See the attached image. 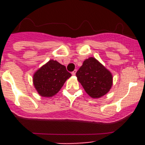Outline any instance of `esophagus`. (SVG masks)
<instances>
[{"mask_svg": "<svg viewBox=\"0 0 145 145\" xmlns=\"http://www.w3.org/2000/svg\"><path fill=\"white\" fill-rule=\"evenodd\" d=\"M76 72H77L76 70H74V71L72 72V75H75V74H76Z\"/></svg>", "mask_w": 145, "mask_h": 145, "instance_id": "1", "label": "esophagus"}]
</instances>
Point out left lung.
<instances>
[{
	"label": "left lung",
	"instance_id": "obj_1",
	"mask_svg": "<svg viewBox=\"0 0 145 145\" xmlns=\"http://www.w3.org/2000/svg\"><path fill=\"white\" fill-rule=\"evenodd\" d=\"M76 76L86 92L92 98H99L106 94L112 85L110 72L93 57L84 61L77 71Z\"/></svg>",
	"mask_w": 145,
	"mask_h": 145
}]
</instances>
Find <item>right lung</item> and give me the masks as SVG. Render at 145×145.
<instances>
[{"label":"right lung","mask_w":145,"mask_h":145,"mask_svg":"<svg viewBox=\"0 0 145 145\" xmlns=\"http://www.w3.org/2000/svg\"><path fill=\"white\" fill-rule=\"evenodd\" d=\"M70 76L65 66L52 59L34 74L33 84L40 95L50 97L61 89Z\"/></svg>","instance_id":"obj_1"}]
</instances>
